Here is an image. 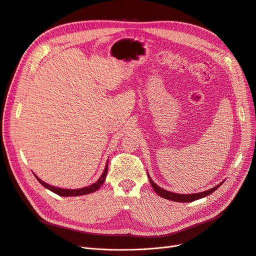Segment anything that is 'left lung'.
Returning a JSON list of instances; mask_svg holds the SVG:
<instances>
[{"mask_svg":"<svg viewBox=\"0 0 256 256\" xmlns=\"http://www.w3.org/2000/svg\"><path fill=\"white\" fill-rule=\"evenodd\" d=\"M147 175H148V173H147ZM148 178H150V184L152 187L154 189V191L157 193V194L161 198H166V200H174V202H180V203H188V202H193V200H200L202 198H205L209 194H212V193L214 191H216V189H218L220 186L222 184V182L218 186H216V187L209 189V190H206L204 192H200V193H192V194H180V193H174V192H171V191H166L164 189H162L161 187H159V186H157L156 184H154L152 178L150 177L148 175Z\"/></svg>","mask_w":256,"mask_h":256,"instance_id":"obj_1","label":"left lung"}]
</instances>
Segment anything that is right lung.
<instances>
[{
	"label": "right lung",
	"mask_w": 256,
	"mask_h": 256,
	"mask_svg": "<svg viewBox=\"0 0 256 256\" xmlns=\"http://www.w3.org/2000/svg\"><path fill=\"white\" fill-rule=\"evenodd\" d=\"M106 173H108V161H106V166L104 170V173L102 174V176L99 177V180L92 184L90 186H88V187H84V188H81V189H63V188H58V187H54V186H50L48 184L44 182L40 178H38L35 174V177L37 178V180L40 182L44 188L49 189L50 191L56 193V194L60 196H84V194H88V193H92L97 191L100 187H102V184L106 180Z\"/></svg>",
	"instance_id": "right-lung-1"
}]
</instances>
